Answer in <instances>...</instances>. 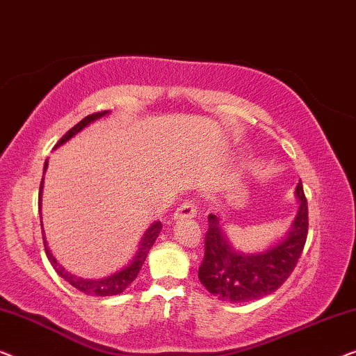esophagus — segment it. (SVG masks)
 <instances>
[{
  "label": "esophagus",
  "mask_w": 356,
  "mask_h": 356,
  "mask_svg": "<svg viewBox=\"0 0 356 356\" xmlns=\"http://www.w3.org/2000/svg\"><path fill=\"white\" fill-rule=\"evenodd\" d=\"M195 216H197V207H195V203L190 200V202H185L177 208V211L174 213V221H179V219H184V218H195Z\"/></svg>",
  "instance_id": "esophagus-1"
}]
</instances>
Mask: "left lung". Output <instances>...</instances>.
I'll use <instances>...</instances> for the list:
<instances>
[{"instance_id": "8db88e82", "label": "left lung", "mask_w": 356, "mask_h": 356, "mask_svg": "<svg viewBox=\"0 0 356 356\" xmlns=\"http://www.w3.org/2000/svg\"><path fill=\"white\" fill-rule=\"evenodd\" d=\"M298 211L287 234L263 252L243 253L230 243L224 222L208 216L204 257L198 279L204 289L224 302L245 303L263 298L282 285L297 266L308 234V203L302 180L295 188Z\"/></svg>"}]
</instances>
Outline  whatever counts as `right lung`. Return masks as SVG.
Returning <instances> with one entry per match:
<instances>
[{"label": "right lung", "mask_w": 356, "mask_h": 356, "mask_svg": "<svg viewBox=\"0 0 356 356\" xmlns=\"http://www.w3.org/2000/svg\"><path fill=\"white\" fill-rule=\"evenodd\" d=\"M108 113L109 111H102V113H95V114H90V116H87V118H83L82 121L77 124V126H74L61 140H59V142L56 143V147H54V149H56L58 147H61L63 143H66L67 140H71L74 135H77L80 130H83L92 122L98 121L99 118L106 116ZM47 169H48V159L44 161L43 171H47ZM42 193H43V179H42V184H40V193H38L40 213H42ZM161 229H163L161 221H154L152 226L145 230L143 237L138 243V250H137V253L134 254L132 261H130L127 266L119 269V271L109 274V276H106V277H99V279L79 277V276H76V274H71L69 271H66V269H64L61 264L58 263V259L51 254V250L48 248V243H47V238H44V235H43V243H44V252H47V257L49 259V263H51V266L54 268V271H56L59 276L66 280V282H69L72 287H76L77 290L83 292L85 295H92V297H111V295L122 293L124 290H126L129 285L134 282L135 277H137L138 271L143 266L145 259H147L149 248L153 247L154 240H156L159 232H161ZM42 232H43V222H42Z\"/></svg>", "instance_id": "1"}]
</instances>
